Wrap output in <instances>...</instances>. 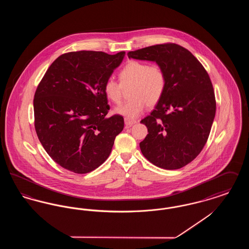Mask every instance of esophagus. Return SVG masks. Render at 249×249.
Returning <instances> with one entry per match:
<instances>
[{
	"label": "esophagus",
	"mask_w": 249,
	"mask_h": 249,
	"mask_svg": "<svg viewBox=\"0 0 249 249\" xmlns=\"http://www.w3.org/2000/svg\"><path fill=\"white\" fill-rule=\"evenodd\" d=\"M124 122H125V125H126L127 127H130V126H132L133 124L137 123V121H136V120H131V119H124Z\"/></svg>",
	"instance_id": "1"
}]
</instances>
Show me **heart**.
<instances>
[{"instance_id":"obj_1","label":"heart","mask_w":249,"mask_h":249,"mask_svg":"<svg viewBox=\"0 0 249 249\" xmlns=\"http://www.w3.org/2000/svg\"><path fill=\"white\" fill-rule=\"evenodd\" d=\"M119 82L109 78L104 85L107 98L114 104H119L123 89L130 88L129 102L115 108V113L126 119L139 118L146 106L157 105L165 91L167 77L164 70L158 64L132 60L119 71Z\"/></svg>"}]
</instances>
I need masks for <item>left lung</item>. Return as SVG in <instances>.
Returning a JSON list of instances; mask_svg holds the SVG:
<instances>
[{
	"mask_svg": "<svg viewBox=\"0 0 249 249\" xmlns=\"http://www.w3.org/2000/svg\"><path fill=\"white\" fill-rule=\"evenodd\" d=\"M128 57L155 61L167 77L162 98L141 120L148 131L140 142L142 155L166 170L187 165L207 142L215 115L207 71L188 49L172 43L130 51Z\"/></svg>",
	"mask_w": 249,
	"mask_h": 249,
	"instance_id": "1",
	"label": "left lung"
}]
</instances>
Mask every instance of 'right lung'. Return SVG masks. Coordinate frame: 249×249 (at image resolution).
<instances>
[{
	"label": "right lung",
	"instance_id": "right-lung-1",
	"mask_svg": "<svg viewBox=\"0 0 249 249\" xmlns=\"http://www.w3.org/2000/svg\"><path fill=\"white\" fill-rule=\"evenodd\" d=\"M125 56L76 51L55 59L38 85L34 100L35 127L50 158L64 169L87 174L102 165L124 128L110 107L104 85Z\"/></svg>",
	"mask_w": 249,
	"mask_h": 249
}]
</instances>
